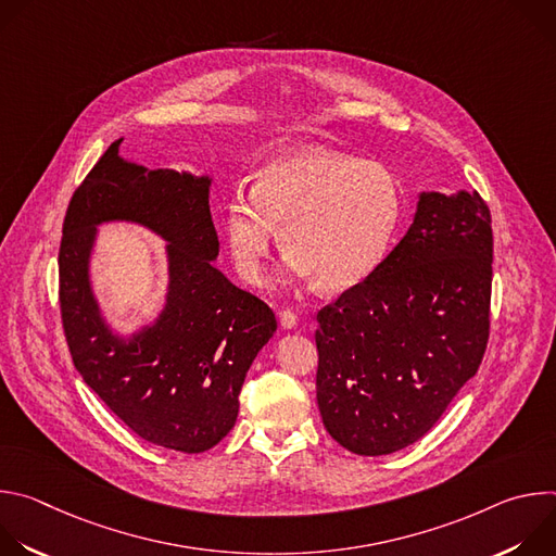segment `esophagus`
I'll return each mask as SVG.
<instances>
[{
	"label": "esophagus",
	"instance_id": "34e87169",
	"mask_svg": "<svg viewBox=\"0 0 556 556\" xmlns=\"http://www.w3.org/2000/svg\"><path fill=\"white\" fill-rule=\"evenodd\" d=\"M296 314L292 309H281L279 312V324L283 330H294L296 328Z\"/></svg>",
	"mask_w": 556,
	"mask_h": 556
}]
</instances>
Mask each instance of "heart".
I'll use <instances>...</instances> for the list:
<instances>
[{"label": "heart", "instance_id": "heart-1", "mask_svg": "<svg viewBox=\"0 0 556 556\" xmlns=\"http://www.w3.org/2000/svg\"><path fill=\"white\" fill-rule=\"evenodd\" d=\"M403 208L401 182L387 167L303 147L264 165L251 195L235 193L226 202L222 232L247 283H262L281 230L288 273L337 294L361 286L380 266Z\"/></svg>", "mask_w": 556, "mask_h": 556}]
</instances>
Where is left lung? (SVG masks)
Returning a JSON list of instances; mask_svg holds the SVG:
<instances>
[{
	"instance_id": "1",
	"label": "left lung",
	"mask_w": 556,
	"mask_h": 556,
	"mask_svg": "<svg viewBox=\"0 0 556 556\" xmlns=\"http://www.w3.org/2000/svg\"><path fill=\"white\" fill-rule=\"evenodd\" d=\"M491 211L478 191L418 195L403 240L316 321V403L358 455L418 442L478 371L489 343Z\"/></svg>"
}]
</instances>
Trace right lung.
Masks as SVG:
<instances>
[{
    "instance_id": "1",
    "label": "right lung",
    "mask_w": 556,
    "mask_h": 556,
    "mask_svg": "<svg viewBox=\"0 0 556 556\" xmlns=\"http://www.w3.org/2000/svg\"><path fill=\"white\" fill-rule=\"evenodd\" d=\"M114 140L70 200L59 303L74 367L142 440L180 453L215 446L237 420L244 378L273 339V309L215 268L211 176L147 169ZM138 223L166 242L164 309L131 336L104 319L91 286L98 226Z\"/></svg>"
}]
</instances>
